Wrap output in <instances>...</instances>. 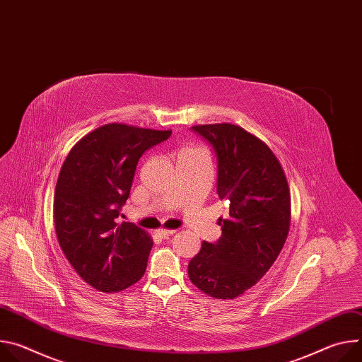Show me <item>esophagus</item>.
Here are the masks:
<instances>
[{
  "label": "esophagus",
  "mask_w": 362,
  "mask_h": 362,
  "mask_svg": "<svg viewBox=\"0 0 362 362\" xmlns=\"http://www.w3.org/2000/svg\"><path fill=\"white\" fill-rule=\"evenodd\" d=\"M173 233H176L175 229H159V230H158V235H160L162 238H169V236H172Z\"/></svg>",
  "instance_id": "1"
}]
</instances>
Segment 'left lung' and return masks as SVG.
<instances>
[{
    "label": "left lung",
    "mask_w": 362,
    "mask_h": 362,
    "mask_svg": "<svg viewBox=\"0 0 362 362\" xmlns=\"http://www.w3.org/2000/svg\"><path fill=\"white\" fill-rule=\"evenodd\" d=\"M214 148L216 193L229 204L219 218L222 236L203 242L187 274L202 292L233 299L252 288L272 267L289 230L291 196L272 150L239 126L190 127Z\"/></svg>",
    "instance_id": "obj_1"
}]
</instances>
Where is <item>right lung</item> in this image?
<instances>
[{
  "mask_svg": "<svg viewBox=\"0 0 362 362\" xmlns=\"http://www.w3.org/2000/svg\"><path fill=\"white\" fill-rule=\"evenodd\" d=\"M172 132L120 123L101 126L69 153L54 194L59 243L74 271L101 292H119L144 274L153 240L116 219L129 199L143 154Z\"/></svg>",
  "mask_w": 362,
  "mask_h": 362,
  "instance_id": "obj_1",
  "label": "right lung"
}]
</instances>
